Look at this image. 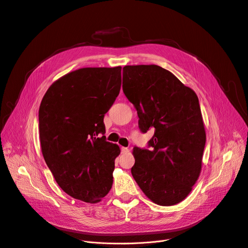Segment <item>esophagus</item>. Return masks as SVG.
I'll use <instances>...</instances> for the list:
<instances>
[{
    "label": "esophagus",
    "instance_id": "obj_1",
    "mask_svg": "<svg viewBox=\"0 0 248 248\" xmlns=\"http://www.w3.org/2000/svg\"><path fill=\"white\" fill-rule=\"evenodd\" d=\"M130 150L128 149V148H126V147H121V153L122 154H126V153H128Z\"/></svg>",
    "mask_w": 248,
    "mask_h": 248
}]
</instances>
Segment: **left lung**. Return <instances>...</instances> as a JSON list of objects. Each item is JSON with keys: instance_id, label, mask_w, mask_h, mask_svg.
<instances>
[{"instance_id": "1", "label": "left lung", "mask_w": 248, "mask_h": 248, "mask_svg": "<svg viewBox=\"0 0 248 248\" xmlns=\"http://www.w3.org/2000/svg\"><path fill=\"white\" fill-rule=\"evenodd\" d=\"M122 87L137 110L141 132L154 130L150 150L133 149L132 176L153 202L177 204L202 170L205 130L197 94L155 64L124 66Z\"/></svg>"}]
</instances>
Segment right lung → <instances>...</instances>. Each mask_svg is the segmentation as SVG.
<instances>
[{"instance_id": "add662e5", "label": "right lung", "mask_w": 248, "mask_h": 248, "mask_svg": "<svg viewBox=\"0 0 248 248\" xmlns=\"http://www.w3.org/2000/svg\"><path fill=\"white\" fill-rule=\"evenodd\" d=\"M121 88V66L85 67L54 81L42 100L43 156L70 197L99 202L112 187L118 145L106 141L104 115Z\"/></svg>"}]
</instances>
